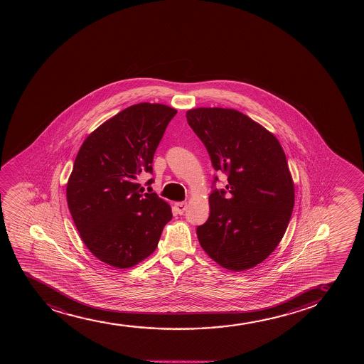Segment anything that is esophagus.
Segmentation results:
<instances>
[{
    "label": "esophagus",
    "instance_id": "1",
    "mask_svg": "<svg viewBox=\"0 0 364 364\" xmlns=\"http://www.w3.org/2000/svg\"><path fill=\"white\" fill-rule=\"evenodd\" d=\"M175 209L177 213L183 215L184 211L187 210V203L186 201H180V203H175Z\"/></svg>",
    "mask_w": 364,
    "mask_h": 364
}]
</instances>
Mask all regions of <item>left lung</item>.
<instances>
[{"mask_svg": "<svg viewBox=\"0 0 364 364\" xmlns=\"http://www.w3.org/2000/svg\"><path fill=\"white\" fill-rule=\"evenodd\" d=\"M186 117L213 168L228 177L226 189L210 194L209 218L197 228L201 247L230 271L255 267L278 247L293 213L284 151L274 134L238 110L191 109Z\"/></svg>", "mask_w": 364, "mask_h": 364, "instance_id": "1", "label": "left lung"}]
</instances>
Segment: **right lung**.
<instances>
[{
  "instance_id": "right-lung-1",
  "label": "right lung",
  "mask_w": 364,
  "mask_h": 364,
  "mask_svg": "<svg viewBox=\"0 0 364 364\" xmlns=\"http://www.w3.org/2000/svg\"><path fill=\"white\" fill-rule=\"evenodd\" d=\"M177 110L159 103L131 105L88 134L67 184L71 218L88 250L117 268L132 267L158 247L171 208L139 189Z\"/></svg>"
}]
</instances>
